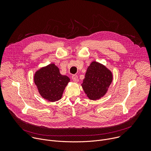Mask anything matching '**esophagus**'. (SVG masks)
Listing matches in <instances>:
<instances>
[{
  "instance_id": "esophagus-1",
  "label": "esophagus",
  "mask_w": 151,
  "mask_h": 151,
  "mask_svg": "<svg viewBox=\"0 0 151 151\" xmlns=\"http://www.w3.org/2000/svg\"><path fill=\"white\" fill-rule=\"evenodd\" d=\"M72 80L75 82H78V81H79V79H78V77L77 75H73L72 76Z\"/></svg>"
}]
</instances>
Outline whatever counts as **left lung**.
Instances as JSON below:
<instances>
[{"instance_id":"1","label":"left lung","mask_w":151,"mask_h":151,"mask_svg":"<svg viewBox=\"0 0 151 151\" xmlns=\"http://www.w3.org/2000/svg\"><path fill=\"white\" fill-rule=\"evenodd\" d=\"M112 80V72L103 64L93 61L87 68L81 86L89 99L97 100L105 96Z\"/></svg>"}]
</instances>
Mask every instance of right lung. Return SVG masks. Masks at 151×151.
Returning a JSON list of instances; mask_svg holds the SVG:
<instances>
[{"instance_id":"add662e5","label":"right lung","mask_w":151,"mask_h":151,"mask_svg":"<svg viewBox=\"0 0 151 151\" xmlns=\"http://www.w3.org/2000/svg\"><path fill=\"white\" fill-rule=\"evenodd\" d=\"M70 79L60 73L54 63L37 70L34 74V82L40 96L50 102L60 100Z\"/></svg>"}]
</instances>
